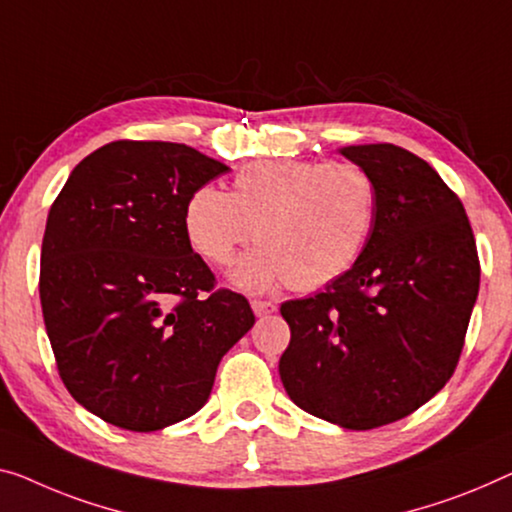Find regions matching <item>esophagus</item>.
<instances>
[{
	"label": "esophagus",
	"mask_w": 512,
	"mask_h": 512,
	"mask_svg": "<svg viewBox=\"0 0 512 512\" xmlns=\"http://www.w3.org/2000/svg\"><path fill=\"white\" fill-rule=\"evenodd\" d=\"M250 308H253V312H255L257 317H264V315H271V312H276L278 305L273 303V301H259V299H255V301H250Z\"/></svg>",
	"instance_id": "esophagus-1"
}]
</instances>
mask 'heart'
I'll return each instance as SVG.
<instances>
[{"label": "heart", "instance_id": "b5f03b06", "mask_svg": "<svg viewBox=\"0 0 512 512\" xmlns=\"http://www.w3.org/2000/svg\"><path fill=\"white\" fill-rule=\"evenodd\" d=\"M375 218V186L352 163L259 160L236 174L232 193L202 186L188 197L183 230L213 266H227L243 243L259 246L232 271L234 285L262 292L285 282L322 289L356 262Z\"/></svg>", "mask_w": 512, "mask_h": 512}]
</instances>
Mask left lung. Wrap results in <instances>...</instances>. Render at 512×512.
<instances>
[{
  "instance_id": "left-lung-1",
  "label": "left lung",
  "mask_w": 512,
  "mask_h": 512,
  "mask_svg": "<svg viewBox=\"0 0 512 512\" xmlns=\"http://www.w3.org/2000/svg\"><path fill=\"white\" fill-rule=\"evenodd\" d=\"M340 154L375 186L372 230L324 292L280 305L292 340L278 370L296 407L372 430L423 407L451 379L480 264L462 202L423 158L386 142Z\"/></svg>"
}]
</instances>
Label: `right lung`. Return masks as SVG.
Instances as JSON below:
<instances>
[{"label": "right lung", "mask_w": 512, "mask_h": 512, "mask_svg": "<svg viewBox=\"0 0 512 512\" xmlns=\"http://www.w3.org/2000/svg\"><path fill=\"white\" fill-rule=\"evenodd\" d=\"M227 170L186 144L119 140L75 165L52 204L45 331L68 393L105 423L156 432L193 416L253 329L250 303L213 292L183 230L188 197Z\"/></svg>", "instance_id": "obj_1"}]
</instances>
